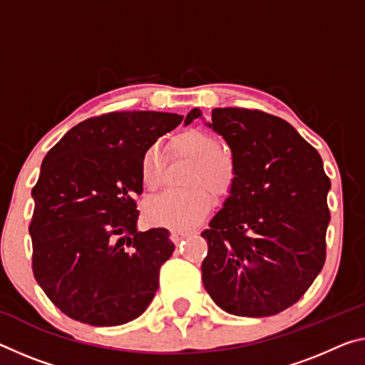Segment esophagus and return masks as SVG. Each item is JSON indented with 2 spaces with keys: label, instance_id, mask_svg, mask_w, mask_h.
<instances>
[{
  "label": "esophagus",
  "instance_id": "34e87169",
  "mask_svg": "<svg viewBox=\"0 0 365 365\" xmlns=\"http://www.w3.org/2000/svg\"><path fill=\"white\" fill-rule=\"evenodd\" d=\"M190 232H183V230H172V234H170V239L175 242V244H178V242L180 240H183L185 237H187Z\"/></svg>",
  "mask_w": 365,
  "mask_h": 365
}]
</instances>
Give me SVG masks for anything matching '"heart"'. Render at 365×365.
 Returning <instances> with one entry per match:
<instances>
[{
  "label": "heart",
  "instance_id": "obj_1",
  "mask_svg": "<svg viewBox=\"0 0 365 365\" xmlns=\"http://www.w3.org/2000/svg\"><path fill=\"white\" fill-rule=\"evenodd\" d=\"M173 155L190 159L185 185L149 200L144 207L148 222L159 227L190 229L198 224L212 206V196L227 195L235 182V162L230 153L217 148L216 138L201 130H185L170 140ZM141 182L148 190H155L162 177V155L155 146L146 149L140 165Z\"/></svg>",
  "mask_w": 365,
  "mask_h": 365
}]
</instances>
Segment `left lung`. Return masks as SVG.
<instances>
[{
  "label": "left lung",
  "instance_id": "left-lung-1",
  "mask_svg": "<svg viewBox=\"0 0 365 365\" xmlns=\"http://www.w3.org/2000/svg\"><path fill=\"white\" fill-rule=\"evenodd\" d=\"M203 118L193 108L190 125ZM212 131L235 162V182L203 239L201 264L211 299L237 317H269L291 307L327 257L331 182L320 154L292 125L259 110L214 108Z\"/></svg>",
  "mask_w": 365,
  "mask_h": 365
}]
</instances>
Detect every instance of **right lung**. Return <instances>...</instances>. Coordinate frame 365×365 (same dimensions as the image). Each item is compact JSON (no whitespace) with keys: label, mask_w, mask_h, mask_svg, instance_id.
Listing matches in <instances>:
<instances>
[{"label":"right lung","mask_w":365,"mask_h":365,"mask_svg":"<svg viewBox=\"0 0 365 365\" xmlns=\"http://www.w3.org/2000/svg\"><path fill=\"white\" fill-rule=\"evenodd\" d=\"M183 117L112 112L73 126L45 155L29 232L38 286L63 314L94 327L140 317L175 245L164 227L138 230L141 158Z\"/></svg>","instance_id":"obj_1"}]
</instances>
